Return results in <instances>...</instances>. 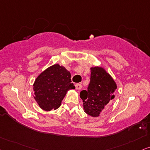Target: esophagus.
I'll use <instances>...</instances> for the list:
<instances>
[{
	"label": "esophagus",
	"mask_w": 150,
	"mask_h": 150,
	"mask_svg": "<svg viewBox=\"0 0 150 150\" xmlns=\"http://www.w3.org/2000/svg\"><path fill=\"white\" fill-rule=\"evenodd\" d=\"M81 87H82V86H81V84H75V88H76L77 90H79V89L81 88Z\"/></svg>",
	"instance_id": "1"
}]
</instances>
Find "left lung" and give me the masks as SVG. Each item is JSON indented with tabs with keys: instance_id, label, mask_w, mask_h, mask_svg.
Segmentation results:
<instances>
[{
	"instance_id": "left-lung-1",
	"label": "left lung",
	"mask_w": 150,
	"mask_h": 150,
	"mask_svg": "<svg viewBox=\"0 0 150 150\" xmlns=\"http://www.w3.org/2000/svg\"><path fill=\"white\" fill-rule=\"evenodd\" d=\"M88 87L87 91L80 92V98L84 112L92 117H98L112 102L117 85L102 67H92Z\"/></svg>"
}]
</instances>
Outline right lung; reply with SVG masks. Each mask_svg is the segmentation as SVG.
I'll return each instance as SVG.
<instances>
[{"mask_svg": "<svg viewBox=\"0 0 150 150\" xmlns=\"http://www.w3.org/2000/svg\"><path fill=\"white\" fill-rule=\"evenodd\" d=\"M71 73L64 66L54 64L43 71L33 84L35 99L44 111L55 110L61 106L67 91L75 87Z\"/></svg>", "mask_w": 150, "mask_h": 150, "instance_id": "obj_1", "label": "right lung"}]
</instances>
